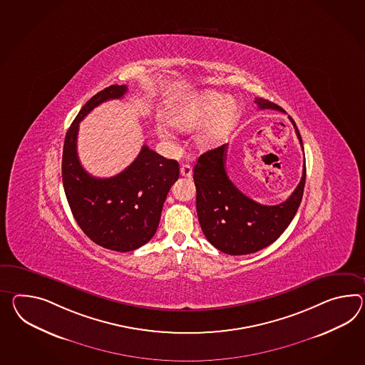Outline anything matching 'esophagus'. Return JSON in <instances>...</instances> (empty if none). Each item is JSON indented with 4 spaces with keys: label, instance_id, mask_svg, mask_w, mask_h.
I'll list each match as a JSON object with an SVG mask.
<instances>
[{
    "label": "esophagus",
    "instance_id": "esophagus-1",
    "mask_svg": "<svg viewBox=\"0 0 365 365\" xmlns=\"http://www.w3.org/2000/svg\"><path fill=\"white\" fill-rule=\"evenodd\" d=\"M180 175L182 177H191L192 175V168L190 165H187V163H183L180 166Z\"/></svg>",
    "mask_w": 365,
    "mask_h": 365
}]
</instances>
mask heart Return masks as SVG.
Returning <instances> with one entry per match:
<instances>
[{"label": "heart", "mask_w": 365, "mask_h": 365, "mask_svg": "<svg viewBox=\"0 0 365 365\" xmlns=\"http://www.w3.org/2000/svg\"><path fill=\"white\" fill-rule=\"evenodd\" d=\"M237 121V107L227 95L205 92L182 101L171 110L169 123L180 132L203 126L195 137L199 149H211L222 143Z\"/></svg>", "instance_id": "heart-1"}]
</instances>
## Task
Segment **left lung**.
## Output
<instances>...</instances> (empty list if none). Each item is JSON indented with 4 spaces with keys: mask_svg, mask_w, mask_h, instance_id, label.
Returning <instances> with one entry per match:
<instances>
[{
    "mask_svg": "<svg viewBox=\"0 0 365 365\" xmlns=\"http://www.w3.org/2000/svg\"><path fill=\"white\" fill-rule=\"evenodd\" d=\"M259 109H276L284 112L274 103L256 98ZM303 149L302 138L293 118L289 116ZM227 145H222L202 154L195 168L196 212L202 231L215 248L231 256L255 253L284 233L293 220L302 200L306 182V160L302 179L293 194L276 205H259L244 195L228 178L225 170Z\"/></svg>",
    "mask_w": 365,
    "mask_h": 365,
    "instance_id": "obj_1",
    "label": "left lung"
}]
</instances>
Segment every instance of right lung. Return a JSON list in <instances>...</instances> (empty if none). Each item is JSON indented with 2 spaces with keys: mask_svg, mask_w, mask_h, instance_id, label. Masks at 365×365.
Returning a JSON list of instances; mask_svg holds the SVG:
<instances>
[{
  "mask_svg": "<svg viewBox=\"0 0 365 365\" xmlns=\"http://www.w3.org/2000/svg\"><path fill=\"white\" fill-rule=\"evenodd\" d=\"M126 86H110L89 98L64 138L62 178L76 222L103 248L130 252L155 235L162 207L179 178L177 160H166L143 145L137 158L110 178H95L83 169L76 150L79 123L101 103L121 98Z\"/></svg>",
  "mask_w": 365,
  "mask_h": 365,
  "instance_id": "obj_1",
  "label": "right lung"
}]
</instances>
